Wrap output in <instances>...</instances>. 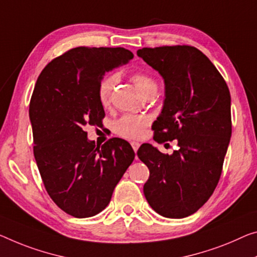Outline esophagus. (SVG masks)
<instances>
[{
    "instance_id": "esophagus-1",
    "label": "esophagus",
    "mask_w": 257,
    "mask_h": 257,
    "mask_svg": "<svg viewBox=\"0 0 257 257\" xmlns=\"http://www.w3.org/2000/svg\"><path fill=\"white\" fill-rule=\"evenodd\" d=\"M131 146H132V148H133V151L137 153V151L138 149H139V147H140V144L138 141H132L131 142Z\"/></svg>"
}]
</instances>
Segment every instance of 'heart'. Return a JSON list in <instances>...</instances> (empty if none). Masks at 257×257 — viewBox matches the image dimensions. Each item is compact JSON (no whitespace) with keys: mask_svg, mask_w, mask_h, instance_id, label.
Returning a JSON list of instances; mask_svg holds the SVG:
<instances>
[{"mask_svg":"<svg viewBox=\"0 0 257 257\" xmlns=\"http://www.w3.org/2000/svg\"><path fill=\"white\" fill-rule=\"evenodd\" d=\"M131 80L139 90L142 96L149 93H156L157 84L151 74L144 71H136L131 74ZM117 82V74L110 73L101 79L97 86V98L102 106H106L110 102V95ZM149 124L146 116L127 115L121 116L113 123V131L116 134L126 139H138L144 136L145 130Z\"/></svg>","mask_w":257,"mask_h":257,"instance_id":"b5f03b06","label":"heart"}]
</instances>
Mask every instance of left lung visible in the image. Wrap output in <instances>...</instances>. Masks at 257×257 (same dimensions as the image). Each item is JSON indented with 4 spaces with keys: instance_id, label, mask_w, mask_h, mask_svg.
Masks as SVG:
<instances>
[{
    "instance_id": "obj_1",
    "label": "left lung",
    "mask_w": 257,
    "mask_h": 257,
    "mask_svg": "<svg viewBox=\"0 0 257 257\" xmlns=\"http://www.w3.org/2000/svg\"><path fill=\"white\" fill-rule=\"evenodd\" d=\"M165 82V100L154 121V140H177L172 155L144 144L138 157L149 169L144 193L157 214L184 218L203 206L222 175L232 133L231 95L222 74L192 46L137 51Z\"/></svg>"
}]
</instances>
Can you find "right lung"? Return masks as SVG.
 I'll return each mask as SVG.
<instances>
[{
	"label": "right lung",
	"mask_w": 257,
	"mask_h": 257,
	"mask_svg": "<svg viewBox=\"0 0 257 257\" xmlns=\"http://www.w3.org/2000/svg\"><path fill=\"white\" fill-rule=\"evenodd\" d=\"M132 58L121 47H77L49 62L35 84L30 119L39 172L51 200L77 218L108 206L134 160L127 141L113 138L100 147L86 132L105 116L97 98L102 76Z\"/></svg>",
	"instance_id": "obj_1"
}]
</instances>
